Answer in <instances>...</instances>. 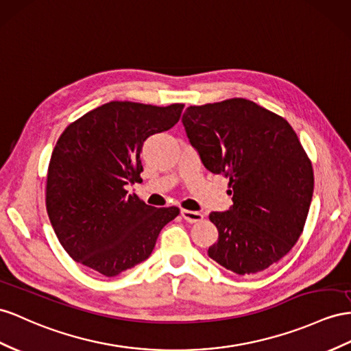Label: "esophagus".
Wrapping results in <instances>:
<instances>
[{"mask_svg":"<svg viewBox=\"0 0 351 351\" xmlns=\"http://www.w3.org/2000/svg\"><path fill=\"white\" fill-rule=\"evenodd\" d=\"M181 215H182V218L186 222H191V223L200 222L203 219V215L200 212H194V210H185V209H182Z\"/></svg>","mask_w":351,"mask_h":351,"instance_id":"34e87169","label":"esophagus"}]
</instances>
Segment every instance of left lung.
Here are the masks:
<instances>
[{"instance_id": "left-lung-1", "label": "left lung", "mask_w": 351, "mask_h": 351, "mask_svg": "<svg viewBox=\"0 0 351 351\" xmlns=\"http://www.w3.org/2000/svg\"><path fill=\"white\" fill-rule=\"evenodd\" d=\"M182 124L204 167L230 179L232 206L209 215L218 241L208 255L240 276L263 271L293 247L308 215L314 176L298 136L243 97L188 106Z\"/></svg>"}]
</instances>
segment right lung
<instances>
[{
	"label": "right lung",
	"instance_id": "1",
	"mask_svg": "<svg viewBox=\"0 0 351 351\" xmlns=\"http://www.w3.org/2000/svg\"><path fill=\"white\" fill-rule=\"evenodd\" d=\"M182 104L108 102L71 123L51 152L46 208L74 261L114 277L149 258L179 209L154 208L128 194L139 181L141 151L151 134L179 121Z\"/></svg>",
	"mask_w": 351,
	"mask_h": 351
}]
</instances>
